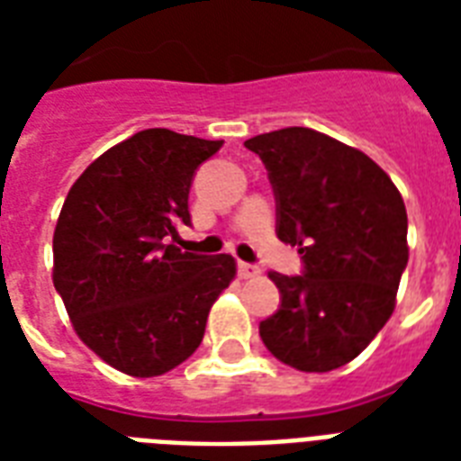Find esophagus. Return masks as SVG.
Segmentation results:
<instances>
[{
  "label": "esophagus",
  "instance_id": "1",
  "mask_svg": "<svg viewBox=\"0 0 461 461\" xmlns=\"http://www.w3.org/2000/svg\"><path fill=\"white\" fill-rule=\"evenodd\" d=\"M258 275H260V266H256V263H239V277L251 280V277H258Z\"/></svg>",
  "mask_w": 461,
  "mask_h": 461
}]
</instances>
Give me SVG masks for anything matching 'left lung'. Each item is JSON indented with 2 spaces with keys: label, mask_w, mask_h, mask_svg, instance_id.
<instances>
[{
  "label": "left lung",
  "mask_w": 461,
  "mask_h": 461,
  "mask_svg": "<svg viewBox=\"0 0 461 461\" xmlns=\"http://www.w3.org/2000/svg\"><path fill=\"white\" fill-rule=\"evenodd\" d=\"M244 146L267 169L277 239L299 246L303 266L270 273L280 308L260 321V339L299 371L349 364L394 311L409 260L400 191L368 155L313 129L289 126Z\"/></svg>",
  "instance_id": "8db88e82"
}]
</instances>
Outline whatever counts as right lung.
Returning a JSON list of instances; mask_svg holds the SVG:
<instances>
[{
	"label": "right lung",
	"instance_id": "1",
	"mask_svg": "<svg viewBox=\"0 0 461 461\" xmlns=\"http://www.w3.org/2000/svg\"><path fill=\"white\" fill-rule=\"evenodd\" d=\"M222 143L146 129L100 155L64 201L54 289L78 337L126 375L153 378L186 361L237 273L227 253L172 244L191 224L195 169Z\"/></svg>",
	"mask_w": 461,
	"mask_h": 461
}]
</instances>
